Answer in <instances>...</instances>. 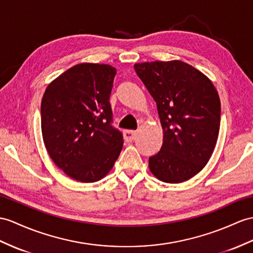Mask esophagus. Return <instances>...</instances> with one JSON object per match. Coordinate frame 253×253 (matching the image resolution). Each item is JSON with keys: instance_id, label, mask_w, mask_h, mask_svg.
<instances>
[{"instance_id": "34e87169", "label": "esophagus", "mask_w": 253, "mask_h": 253, "mask_svg": "<svg viewBox=\"0 0 253 253\" xmlns=\"http://www.w3.org/2000/svg\"><path fill=\"white\" fill-rule=\"evenodd\" d=\"M136 131H132V130H126L125 131V133H123V135H125V139L126 141H132L135 137H136Z\"/></svg>"}]
</instances>
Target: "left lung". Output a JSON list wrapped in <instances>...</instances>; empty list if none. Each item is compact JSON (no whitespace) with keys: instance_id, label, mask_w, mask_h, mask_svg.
I'll return each mask as SVG.
<instances>
[{"instance_id":"obj_1","label":"left lung","mask_w":253,"mask_h":253,"mask_svg":"<svg viewBox=\"0 0 253 253\" xmlns=\"http://www.w3.org/2000/svg\"><path fill=\"white\" fill-rule=\"evenodd\" d=\"M157 103L163 144L149 158L159 180L183 182L205 168L217 143L221 104L204 74L182 61H155L134 65Z\"/></svg>"}]
</instances>
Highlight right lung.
I'll list each match as a JSON object with an SVG mask.
<instances>
[{
	"mask_svg": "<svg viewBox=\"0 0 253 253\" xmlns=\"http://www.w3.org/2000/svg\"><path fill=\"white\" fill-rule=\"evenodd\" d=\"M116 69L82 63L48 84L41 105L42 139L54 164L73 179L95 182L118 159L123 137L109 103Z\"/></svg>",
	"mask_w": 253,
	"mask_h": 253,
	"instance_id": "obj_1",
	"label": "right lung"
}]
</instances>
